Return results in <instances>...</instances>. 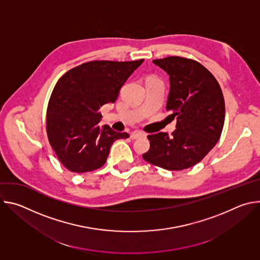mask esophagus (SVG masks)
<instances>
[{
	"instance_id": "34e87169",
	"label": "esophagus",
	"mask_w": 260,
	"mask_h": 260,
	"mask_svg": "<svg viewBox=\"0 0 260 260\" xmlns=\"http://www.w3.org/2000/svg\"><path fill=\"white\" fill-rule=\"evenodd\" d=\"M142 137H145V134H143L141 132H133L131 134V138L133 140H136V139H139V138H142Z\"/></svg>"
}]
</instances>
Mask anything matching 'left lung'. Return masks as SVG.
Wrapping results in <instances>:
<instances>
[{
  "instance_id": "left-lung-1",
  "label": "left lung",
  "mask_w": 260,
  "mask_h": 260,
  "mask_svg": "<svg viewBox=\"0 0 260 260\" xmlns=\"http://www.w3.org/2000/svg\"><path fill=\"white\" fill-rule=\"evenodd\" d=\"M170 79L167 110L177 118L176 131L148 136L150 149L143 154L149 164L169 171L191 168L218 142L225 118L221 88L200 62L179 56L154 59Z\"/></svg>"
}]
</instances>
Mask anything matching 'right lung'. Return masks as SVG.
Segmentation results:
<instances>
[{
    "mask_svg": "<svg viewBox=\"0 0 260 260\" xmlns=\"http://www.w3.org/2000/svg\"><path fill=\"white\" fill-rule=\"evenodd\" d=\"M143 61H88L58 80L48 103L46 129L51 147L69 171L100 169L112 144L129 137L109 125L101 126L100 108L118 99L121 87Z\"/></svg>",
    "mask_w": 260,
    "mask_h": 260,
    "instance_id": "add662e5",
    "label": "right lung"
}]
</instances>
